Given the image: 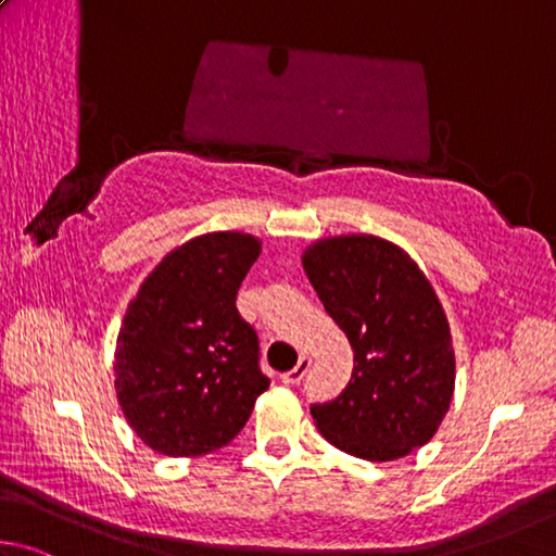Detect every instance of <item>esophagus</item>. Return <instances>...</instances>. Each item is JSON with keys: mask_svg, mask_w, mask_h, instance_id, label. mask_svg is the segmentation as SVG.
Wrapping results in <instances>:
<instances>
[{"mask_svg": "<svg viewBox=\"0 0 556 556\" xmlns=\"http://www.w3.org/2000/svg\"><path fill=\"white\" fill-rule=\"evenodd\" d=\"M309 364H313V362H309V356H300L298 358V366L290 368V371H286L283 376H280V381H283L286 386H298L305 378Z\"/></svg>", "mask_w": 556, "mask_h": 556, "instance_id": "34e87169", "label": "esophagus"}]
</instances>
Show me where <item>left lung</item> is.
<instances>
[{"label": "left lung", "instance_id": "left-lung-1", "mask_svg": "<svg viewBox=\"0 0 556 556\" xmlns=\"http://www.w3.org/2000/svg\"><path fill=\"white\" fill-rule=\"evenodd\" d=\"M300 258L354 349L342 395L309 407L319 434L368 462H395L430 442L456 381L452 329L430 278L374 233L317 239Z\"/></svg>", "mask_w": 556, "mask_h": 556}]
</instances>
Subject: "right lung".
I'll use <instances>...</instances> for the list:
<instances>
[{
  "label": "right lung",
  "mask_w": 556,
  "mask_h": 556,
  "mask_svg": "<svg viewBox=\"0 0 556 556\" xmlns=\"http://www.w3.org/2000/svg\"><path fill=\"white\" fill-rule=\"evenodd\" d=\"M261 239L207 231L165 253L126 307L114 391L136 437L165 456L217 452L268 388L237 293Z\"/></svg>",
  "instance_id": "right-lung-1"
}]
</instances>
